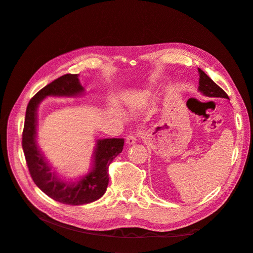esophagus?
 I'll list each match as a JSON object with an SVG mask.
<instances>
[{"label": "esophagus", "instance_id": "34e87169", "mask_svg": "<svg viewBox=\"0 0 253 253\" xmlns=\"http://www.w3.org/2000/svg\"><path fill=\"white\" fill-rule=\"evenodd\" d=\"M136 141H137V136H136V135H134V134H129V135H127V136H126V144L132 145V144H134Z\"/></svg>", "mask_w": 253, "mask_h": 253}]
</instances>
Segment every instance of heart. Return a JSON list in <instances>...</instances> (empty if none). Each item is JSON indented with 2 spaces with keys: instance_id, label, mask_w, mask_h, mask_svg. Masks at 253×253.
Listing matches in <instances>:
<instances>
[{
  "instance_id": "b5f03b06",
  "label": "heart",
  "mask_w": 253,
  "mask_h": 253,
  "mask_svg": "<svg viewBox=\"0 0 253 253\" xmlns=\"http://www.w3.org/2000/svg\"><path fill=\"white\" fill-rule=\"evenodd\" d=\"M131 108H132V106H131ZM115 114H116V116H118L120 118H124V115H122L121 112H119L118 110H115Z\"/></svg>"
}]
</instances>
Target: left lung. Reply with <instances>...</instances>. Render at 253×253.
Here are the masks:
<instances>
[{
    "label": "left lung",
    "instance_id": "obj_1",
    "mask_svg": "<svg viewBox=\"0 0 253 253\" xmlns=\"http://www.w3.org/2000/svg\"><path fill=\"white\" fill-rule=\"evenodd\" d=\"M198 74H200V82H198L200 85H198V90H200L204 96L229 99L225 91L221 89L216 83H214V81L209 77V76H207L201 68H198Z\"/></svg>",
    "mask_w": 253,
    "mask_h": 253
}]
</instances>
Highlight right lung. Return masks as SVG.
Here are the masks:
<instances>
[{
	"instance_id": "1",
	"label": "right lung",
	"mask_w": 253,
	"mask_h": 253,
	"mask_svg": "<svg viewBox=\"0 0 253 253\" xmlns=\"http://www.w3.org/2000/svg\"><path fill=\"white\" fill-rule=\"evenodd\" d=\"M84 93L78 75L66 74L44 86L30 99L27 105L22 148L34 182L52 200L66 205H85L99 200L109 183V166L122 152V138L98 139L93 155L91 170L76 181H65L51 171L37 143L38 106L43 99L53 97H77Z\"/></svg>"
}]
</instances>
